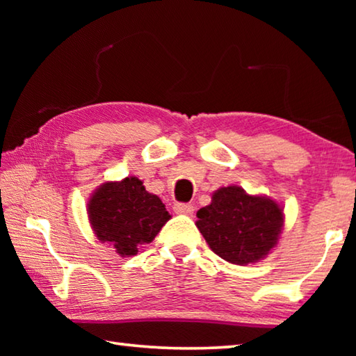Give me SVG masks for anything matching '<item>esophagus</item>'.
I'll list each match as a JSON object with an SVG mask.
<instances>
[{"instance_id":"34e87169","label":"esophagus","mask_w":356,"mask_h":356,"mask_svg":"<svg viewBox=\"0 0 356 356\" xmlns=\"http://www.w3.org/2000/svg\"><path fill=\"white\" fill-rule=\"evenodd\" d=\"M172 209L176 213H182V215H193V212H195V206L186 202H176Z\"/></svg>"}]
</instances>
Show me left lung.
<instances>
[{"mask_svg":"<svg viewBox=\"0 0 356 356\" xmlns=\"http://www.w3.org/2000/svg\"><path fill=\"white\" fill-rule=\"evenodd\" d=\"M196 216V226L215 254L237 265L267 256L282 227L278 204L246 195L240 186L215 191L212 202L197 210Z\"/></svg>","mask_w":356,"mask_h":356,"instance_id":"obj_1","label":"left lung"}]
</instances>
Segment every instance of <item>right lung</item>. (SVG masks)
Instances as JSON below:
<instances>
[{"label": "right lung", "instance_id": "obj_1", "mask_svg": "<svg viewBox=\"0 0 356 356\" xmlns=\"http://www.w3.org/2000/svg\"><path fill=\"white\" fill-rule=\"evenodd\" d=\"M88 206L95 236L113 243L122 257L135 256L138 246L152 242L171 218L160 197L147 193L136 177L102 185Z\"/></svg>", "mask_w": 356, "mask_h": 356}]
</instances>
